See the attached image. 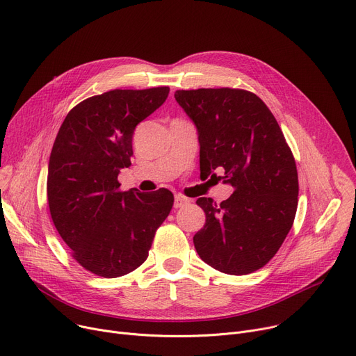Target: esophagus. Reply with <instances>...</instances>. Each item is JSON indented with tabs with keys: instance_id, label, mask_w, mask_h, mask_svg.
<instances>
[{
	"instance_id": "1",
	"label": "esophagus",
	"mask_w": 356,
	"mask_h": 356,
	"mask_svg": "<svg viewBox=\"0 0 356 356\" xmlns=\"http://www.w3.org/2000/svg\"><path fill=\"white\" fill-rule=\"evenodd\" d=\"M189 204V200L188 198H185V197H182V195H175V201H174V208H182V207H185V205H188Z\"/></svg>"
}]
</instances>
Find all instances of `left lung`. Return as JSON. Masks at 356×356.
I'll return each instance as SVG.
<instances>
[{"instance_id": "left-lung-1", "label": "left lung", "mask_w": 356, "mask_h": 356, "mask_svg": "<svg viewBox=\"0 0 356 356\" xmlns=\"http://www.w3.org/2000/svg\"><path fill=\"white\" fill-rule=\"evenodd\" d=\"M175 99L198 129L201 177L234 188L221 204L197 200L205 225L194 236L195 250L229 275L258 270L281 248L298 207L296 163L281 127L247 90H178Z\"/></svg>"}]
</instances>
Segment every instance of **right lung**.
Instances as JSON below:
<instances>
[{
	"instance_id": "right-lung-1",
	"label": "right lung",
	"mask_w": 356,
	"mask_h": 356,
	"mask_svg": "<svg viewBox=\"0 0 356 356\" xmlns=\"http://www.w3.org/2000/svg\"><path fill=\"white\" fill-rule=\"evenodd\" d=\"M168 87L113 90L76 104L65 117L48 162L52 222L72 258L102 278L145 262L156 229L174 205L168 189L121 191L131 165L135 127L165 102Z\"/></svg>"
}]
</instances>
